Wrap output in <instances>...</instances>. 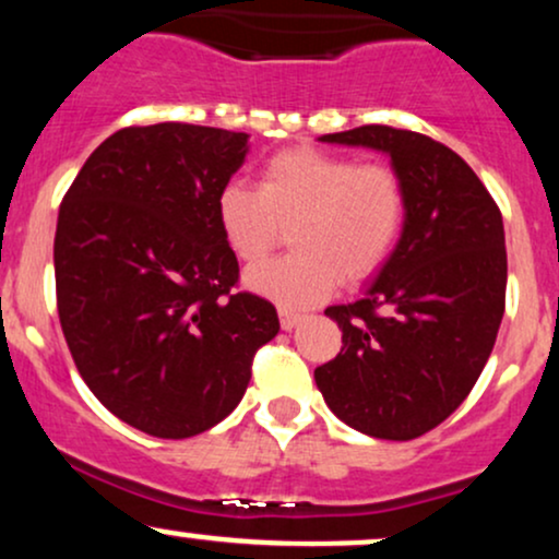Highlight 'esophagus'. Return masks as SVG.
Returning <instances> with one entry per match:
<instances>
[{
    "label": "esophagus",
    "mask_w": 559,
    "mask_h": 559,
    "mask_svg": "<svg viewBox=\"0 0 559 559\" xmlns=\"http://www.w3.org/2000/svg\"><path fill=\"white\" fill-rule=\"evenodd\" d=\"M278 318H281V329H284V331H294L301 323L299 312L284 310V307H281V310H278Z\"/></svg>",
    "instance_id": "34e87169"
}]
</instances>
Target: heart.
<instances>
[{
    "instance_id": "obj_1",
    "label": "heart",
    "mask_w": 559,
    "mask_h": 559,
    "mask_svg": "<svg viewBox=\"0 0 559 559\" xmlns=\"http://www.w3.org/2000/svg\"><path fill=\"white\" fill-rule=\"evenodd\" d=\"M217 226L236 258L258 262L284 241L294 252L243 273L249 292L284 310L329 299L338 281H362L389 260L404 223V186L386 163L297 146L262 165L258 189L226 183Z\"/></svg>"
}]
</instances>
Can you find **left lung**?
I'll return each instance as SVG.
<instances>
[{
    "label": "left lung",
    "mask_w": 559,
    "mask_h": 559,
    "mask_svg": "<svg viewBox=\"0 0 559 559\" xmlns=\"http://www.w3.org/2000/svg\"><path fill=\"white\" fill-rule=\"evenodd\" d=\"M320 141L383 152L402 178L404 223L360 297L325 310L344 346L316 370V383L355 431L415 439L463 404L497 342L502 213L471 165L423 133L360 126Z\"/></svg>",
    "instance_id": "obj_1"
}]
</instances>
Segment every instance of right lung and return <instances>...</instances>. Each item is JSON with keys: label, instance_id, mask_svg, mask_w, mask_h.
<instances>
[{"label": "right lung", "instance_id": "add662e5", "mask_svg": "<svg viewBox=\"0 0 559 559\" xmlns=\"http://www.w3.org/2000/svg\"><path fill=\"white\" fill-rule=\"evenodd\" d=\"M249 133L157 123L83 163L55 234L57 312L92 394L128 426L189 439L234 413L278 333L267 299L234 292L215 202Z\"/></svg>", "mask_w": 559, "mask_h": 559}]
</instances>
